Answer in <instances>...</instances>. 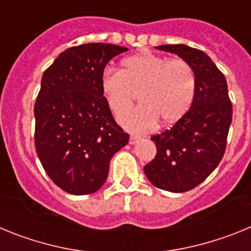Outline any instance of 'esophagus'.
<instances>
[{
    "label": "esophagus",
    "instance_id": "esophagus-1",
    "mask_svg": "<svg viewBox=\"0 0 251 251\" xmlns=\"http://www.w3.org/2000/svg\"><path fill=\"white\" fill-rule=\"evenodd\" d=\"M139 137L138 136H130V138H129V142L130 143H132V145H134V143H137V142L139 141Z\"/></svg>",
    "mask_w": 251,
    "mask_h": 251
}]
</instances>
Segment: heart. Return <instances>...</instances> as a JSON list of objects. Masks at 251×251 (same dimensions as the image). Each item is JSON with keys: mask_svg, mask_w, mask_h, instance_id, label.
I'll return each instance as SVG.
<instances>
[{"mask_svg": "<svg viewBox=\"0 0 251 251\" xmlns=\"http://www.w3.org/2000/svg\"><path fill=\"white\" fill-rule=\"evenodd\" d=\"M121 72L105 69L100 75V89L115 117L132 108L134 94L142 105L121 119L133 132H145L157 123L172 124L190 110L196 94V76L182 59H170L152 52L126 57Z\"/></svg>", "mask_w": 251, "mask_h": 251, "instance_id": "b5f03b06", "label": "heart"}]
</instances>
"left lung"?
<instances>
[{
  "label": "left lung",
  "instance_id": "1",
  "mask_svg": "<svg viewBox=\"0 0 251 251\" xmlns=\"http://www.w3.org/2000/svg\"><path fill=\"white\" fill-rule=\"evenodd\" d=\"M156 49L178 55L191 65L196 94L190 110L174 127L151 138L157 153L145 166V174L161 190L190 191L211 175L225 153L232 119L227 84L203 51L182 44Z\"/></svg>",
  "mask_w": 251,
  "mask_h": 251
}]
</instances>
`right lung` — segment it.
<instances>
[{"instance_id": "add662e5", "label": "right lung", "mask_w": 251, "mask_h": 251, "mask_svg": "<svg viewBox=\"0 0 251 251\" xmlns=\"http://www.w3.org/2000/svg\"><path fill=\"white\" fill-rule=\"evenodd\" d=\"M127 48L93 43L66 49L45 70L35 103V147L61 190L89 195L104 185L129 134L113 118L100 89L104 68Z\"/></svg>"}]
</instances>
